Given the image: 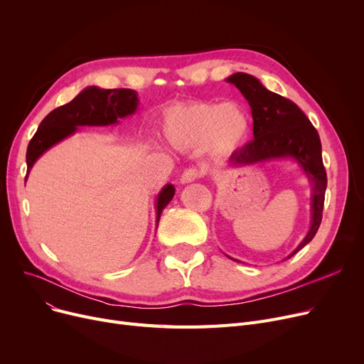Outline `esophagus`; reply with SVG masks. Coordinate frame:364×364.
I'll list each match as a JSON object with an SVG mask.
<instances>
[{
	"instance_id": "esophagus-1",
	"label": "esophagus",
	"mask_w": 364,
	"mask_h": 364,
	"mask_svg": "<svg viewBox=\"0 0 364 364\" xmlns=\"http://www.w3.org/2000/svg\"><path fill=\"white\" fill-rule=\"evenodd\" d=\"M199 177H200V171H199V169H196V168H188V169H186V171L183 172V174H181L180 183H181V184L193 183V181H196Z\"/></svg>"
}]
</instances>
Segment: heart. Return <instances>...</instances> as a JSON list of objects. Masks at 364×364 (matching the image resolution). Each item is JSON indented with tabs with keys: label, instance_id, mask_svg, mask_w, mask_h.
Instances as JSON below:
<instances>
[{
	"label": "heart",
	"instance_id": "b5f03b06",
	"mask_svg": "<svg viewBox=\"0 0 364 364\" xmlns=\"http://www.w3.org/2000/svg\"><path fill=\"white\" fill-rule=\"evenodd\" d=\"M251 112L237 102H186L166 107L161 131L165 141L178 150L199 149L208 159L227 161L251 139Z\"/></svg>",
	"mask_w": 364,
	"mask_h": 364
}]
</instances>
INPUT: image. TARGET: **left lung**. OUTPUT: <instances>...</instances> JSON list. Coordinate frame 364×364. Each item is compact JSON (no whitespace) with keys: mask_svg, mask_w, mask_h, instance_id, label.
<instances>
[{"mask_svg":"<svg viewBox=\"0 0 364 364\" xmlns=\"http://www.w3.org/2000/svg\"><path fill=\"white\" fill-rule=\"evenodd\" d=\"M225 81L243 94L251 106L254 119V140L228 159L227 166L240 169L291 159L311 184L310 228L295 250L283 258L284 261L313 240L321 223L328 177L321 159L320 137L310 119L294 102L267 90L255 76L237 72ZM228 258L240 262L232 257Z\"/></svg>","mask_w":364,"mask_h":364,"instance_id":"8db88e82","label":"left lung"}]
</instances>
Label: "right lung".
<instances>
[{"label": "right lung", "mask_w": 364, "mask_h": 364, "mask_svg": "<svg viewBox=\"0 0 364 364\" xmlns=\"http://www.w3.org/2000/svg\"><path fill=\"white\" fill-rule=\"evenodd\" d=\"M139 103V94L134 90H105L94 85L84 88L72 102L50 112L38 127L26 151V180L35 162L48 149L73 136L78 131V127L117 125L119 124V119L136 113ZM174 195L176 187L172 184H165L158 193L155 200L156 227L162 211Z\"/></svg>", "instance_id": "right-lung-1"}]
</instances>
